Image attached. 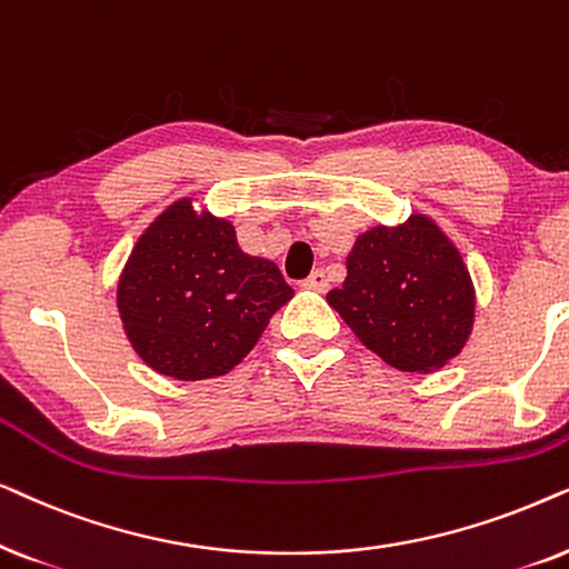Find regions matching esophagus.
Returning <instances> with one entry per match:
<instances>
[{"label": "esophagus", "instance_id": "34e87169", "mask_svg": "<svg viewBox=\"0 0 569 569\" xmlns=\"http://www.w3.org/2000/svg\"><path fill=\"white\" fill-rule=\"evenodd\" d=\"M305 289L317 291V293L328 291V276H325V270H315L312 276L305 280Z\"/></svg>", "mask_w": 569, "mask_h": 569}]
</instances>
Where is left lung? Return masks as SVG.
Returning <instances> with one entry per match:
<instances>
[{"label":"left lung","mask_w":569,"mask_h":569,"mask_svg":"<svg viewBox=\"0 0 569 569\" xmlns=\"http://www.w3.org/2000/svg\"><path fill=\"white\" fill-rule=\"evenodd\" d=\"M346 270L328 305L385 363L431 375L463 351L476 289L463 254L435 218L416 210L403 223L359 233Z\"/></svg>","instance_id":"8db88e82"}]
</instances>
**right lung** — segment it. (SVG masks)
<instances>
[{"instance_id": "add662e5", "label": "right lung", "mask_w": 569, "mask_h": 569, "mask_svg": "<svg viewBox=\"0 0 569 569\" xmlns=\"http://www.w3.org/2000/svg\"><path fill=\"white\" fill-rule=\"evenodd\" d=\"M197 202L179 197L153 218L117 283L132 351L181 382L229 375L293 297L276 262L247 254L233 223Z\"/></svg>"}]
</instances>
